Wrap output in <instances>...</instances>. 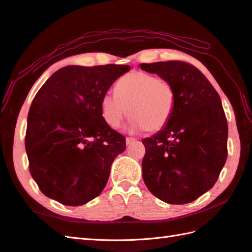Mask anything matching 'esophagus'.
Instances as JSON below:
<instances>
[{
    "label": "esophagus",
    "instance_id": "34e87169",
    "mask_svg": "<svg viewBox=\"0 0 252 252\" xmlns=\"http://www.w3.org/2000/svg\"><path fill=\"white\" fill-rule=\"evenodd\" d=\"M133 142H135V139H133V137H126V145H130V144H132Z\"/></svg>",
    "mask_w": 252,
    "mask_h": 252
}]
</instances>
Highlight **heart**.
Here are the masks:
<instances>
[{
	"mask_svg": "<svg viewBox=\"0 0 252 252\" xmlns=\"http://www.w3.org/2000/svg\"><path fill=\"white\" fill-rule=\"evenodd\" d=\"M177 95L172 84L154 74L133 71L116 84V93L107 92L100 101L103 120L118 127L129 115L131 129L157 132L167 126L174 115Z\"/></svg>",
	"mask_w": 252,
	"mask_h": 252,
	"instance_id": "1",
	"label": "heart"
}]
</instances>
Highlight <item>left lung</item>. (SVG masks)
I'll list each match as a JSON object with an SVG mask.
<instances>
[{"label": "left lung", "instance_id": "8db88e82", "mask_svg": "<svg viewBox=\"0 0 252 252\" xmlns=\"http://www.w3.org/2000/svg\"><path fill=\"white\" fill-rule=\"evenodd\" d=\"M175 87L177 101L164 129L142 141L143 180L169 204H186L209 191L227 158L228 126L218 92L203 74L184 61L142 63Z\"/></svg>", "mask_w": 252, "mask_h": 252}]
</instances>
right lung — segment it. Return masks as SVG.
<instances>
[{"mask_svg": "<svg viewBox=\"0 0 252 252\" xmlns=\"http://www.w3.org/2000/svg\"><path fill=\"white\" fill-rule=\"evenodd\" d=\"M129 65L62 67L38 91L27 118L29 171L48 198L78 206L101 193L126 137L103 120L100 101Z\"/></svg>", "mask_w": 252, "mask_h": 252, "instance_id": "obj_1", "label": "right lung"}]
</instances>
